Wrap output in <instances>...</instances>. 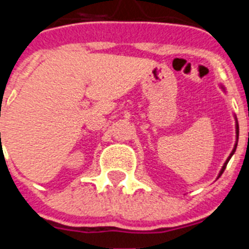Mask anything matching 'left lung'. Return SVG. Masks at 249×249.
<instances>
[{"mask_svg": "<svg viewBox=\"0 0 249 249\" xmlns=\"http://www.w3.org/2000/svg\"><path fill=\"white\" fill-rule=\"evenodd\" d=\"M222 89H223V87H222ZM236 135H237V141H236V144H234V148H233L232 153H231V155H230V157L227 158V160H226V162H224L223 167H222V169H221V172H219V176H221L222 173L224 172V169H226V167H227L228 160H231V157H232V156H233V153H234V152H236V148H237V143H238V136H239V127H238V122H236ZM219 176H218V177H219Z\"/></svg>", "mask_w": 249, "mask_h": 249, "instance_id": "left-lung-1", "label": "left lung"}]
</instances>
